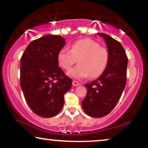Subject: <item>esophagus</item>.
Masks as SVG:
<instances>
[{"label":"esophagus","instance_id":"obj_1","mask_svg":"<svg viewBox=\"0 0 148 148\" xmlns=\"http://www.w3.org/2000/svg\"><path fill=\"white\" fill-rule=\"evenodd\" d=\"M79 83L76 82V81H73V86H79Z\"/></svg>","mask_w":148,"mask_h":148}]
</instances>
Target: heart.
<instances>
[{
  "mask_svg": "<svg viewBox=\"0 0 148 148\" xmlns=\"http://www.w3.org/2000/svg\"><path fill=\"white\" fill-rule=\"evenodd\" d=\"M78 59L79 64L67 72V75L75 79H82L90 75V77L100 76L106 68L109 53L106 48L102 47L91 39H82L74 42L71 49L63 48L58 54V63L65 70Z\"/></svg>",
  "mask_w": 148,
  "mask_h": 148,
  "instance_id": "1",
  "label": "heart"
}]
</instances>
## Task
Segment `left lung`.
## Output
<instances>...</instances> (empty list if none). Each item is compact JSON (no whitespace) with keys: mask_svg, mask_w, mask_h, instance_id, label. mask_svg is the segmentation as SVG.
Returning a JSON list of instances; mask_svg holds the SVG:
<instances>
[{"mask_svg":"<svg viewBox=\"0 0 148 148\" xmlns=\"http://www.w3.org/2000/svg\"><path fill=\"white\" fill-rule=\"evenodd\" d=\"M104 38L109 53L106 68L96 80L85 84L88 92L82 106L89 116L100 118L114 108L126 86L128 58L120 42L105 34Z\"/></svg>","mask_w":148,"mask_h":148,"instance_id":"8db88e82","label":"left lung"}]
</instances>
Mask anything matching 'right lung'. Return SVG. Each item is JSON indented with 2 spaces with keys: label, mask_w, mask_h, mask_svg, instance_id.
<instances>
[{
  "label": "right lung",
  "mask_w": 148,
  "mask_h": 148,
  "mask_svg": "<svg viewBox=\"0 0 148 148\" xmlns=\"http://www.w3.org/2000/svg\"><path fill=\"white\" fill-rule=\"evenodd\" d=\"M60 36L46 35L27 46L20 62V86L25 100L38 116L50 118L60 112L71 79L58 66V54L65 45Z\"/></svg>",
  "instance_id": "add662e5"
}]
</instances>
